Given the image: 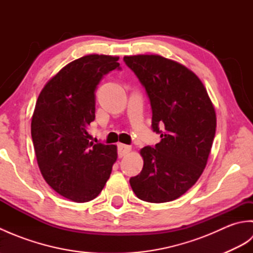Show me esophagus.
<instances>
[{
	"mask_svg": "<svg viewBox=\"0 0 253 253\" xmlns=\"http://www.w3.org/2000/svg\"><path fill=\"white\" fill-rule=\"evenodd\" d=\"M131 150V147L130 146H127V144H123V143H120L117 146V153H118V157L120 158H123L125 157V155L127 153H129Z\"/></svg>",
	"mask_w": 253,
	"mask_h": 253,
	"instance_id": "esophagus-1",
	"label": "esophagus"
}]
</instances>
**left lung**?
<instances>
[{
  "mask_svg": "<svg viewBox=\"0 0 253 253\" xmlns=\"http://www.w3.org/2000/svg\"><path fill=\"white\" fill-rule=\"evenodd\" d=\"M146 89L152 129L161 141L141 149L143 168L130 186L143 201H173L196 184L215 136L216 115L201 80L181 64L160 55L125 56Z\"/></svg>",
  "mask_w": 253,
  "mask_h": 253,
  "instance_id": "1",
  "label": "left lung"
}]
</instances>
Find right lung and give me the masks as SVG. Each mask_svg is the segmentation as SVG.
Instances as JSON below:
<instances>
[{
	"label": "right lung",
	"instance_id": "obj_1",
	"mask_svg": "<svg viewBox=\"0 0 253 253\" xmlns=\"http://www.w3.org/2000/svg\"><path fill=\"white\" fill-rule=\"evenodd\" d=\"M118 57L85 55L47 82L37 100L31 138L41 174L52 189L75 202L99 196L117 159L116 146L93 143L87 131L95 118V90Z\"/></svg>",
	"mask_w": 253,
	"mask_h": 253
}]
</instances>
